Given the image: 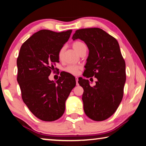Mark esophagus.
I'll use <instances>...</instances> for the list:
<instances>
[{
  "mask_svg": "<svg viewBox=\"0 0 146 146\" xmlns=\"http://www.w3.org/2000/svg\"><path fill=\"white\" fill-rule=\"evenodd\" d=\"M75 80H76V85H78V77H75Z\"/></svg>",
  "mask_w": 146,
  "mask_h": 146,
  "instance_id": "34e87169",
  "label": "esophagus"
}]
</instances>
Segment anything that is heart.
Masks as SVG:
<instances>
[{
  "label": "heart",
  "mask_w": 146,
  "mask_h": 146,
  "mask_svg": "<svg viewBox=\"0 0 146 146\" xmlns=\"http://www.w3.org/2000/svg\"><path fill=\"white\" fill-rule=\"evenodd\" d=\"M72 47L73 48L75 49L76 52H77L78 54L82 51L84 49L86 48V46L85 44H84L82 42L76 40L73 42L72 44ZM64 49H61L60 51H58V58H61L62 56ZM80 70V66H75V65H71L68 66L67 68H66V71L69 73L72 74V75H77L79 72V70Z\"/></svg>",
  "instance_id": "obj_1"
}]
</instances>
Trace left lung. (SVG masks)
<instances>
[{"label":"left lung","instance_id":"1","mask_svg":"<svg viewBox=\"0 0 146 146\" xmlns=\"http://www.w3.org/2000/svg\"><path fill=\"white\" fill-rule=\"evenodd\" d=\"M72 38L83 40L90 51L83 75L98 80L91 87L88 80L78 78L84 89V110L91 119L103 121L114 114L123 95L125 63L119 44L113 36L98 28L78 29Z\"/></svg>","mask_w":146,"mask_h":146}]
</instances>
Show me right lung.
Wrapping results in <instances>:
<instances>
[{
  "label": "right lung",
  "instance_id": "right-lung-1",
  "mask_svg": "<svg viewBox=\"0 0 146 146\" xmlns=\"http://www.w3.org/2000/svg\"><path fill=\"white\" fill-rule=\"evenodd\" d=\"M71 32L42 29L24 42L20 49L17 82L22 98L30 111L43 121L51 122L62 116L66 100L76 85L71 75L63 74L56 82L48 78L59 62L58 51Z\"/></svg>",
  "mask_w": 146,
  "mask_h": 146
}]
</instances>
